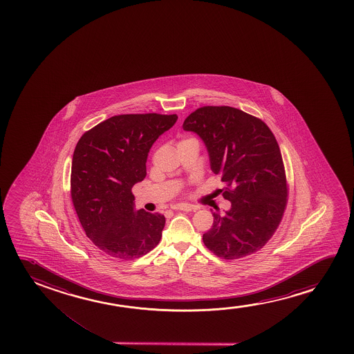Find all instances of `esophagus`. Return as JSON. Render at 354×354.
I'll list each match as a JSON object with an SVG mask.
<instances>
[{
	"label": "esophagus",
	"mask_w": 354,
	"mask_h": 354,
	"mask_svg": "<svg viewBox=\"0 0 354 354\" xmlns=\"http://www.w3.org/2000/svg\"><path fill=\"white\" fill-rule=\"evenodd\" d=\"M171 209H174V210H183V212H194V210H197L198 207H196V205H191V204H174Z\"/></svg>",
	"instance_id": "34e87169"
}]
</instances>
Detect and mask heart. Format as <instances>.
I'll return each mask as SVG.
<instances>
[{
  "label": "heart",
  "instance_id": "b5f03b06",
  "mask_svg": "<svg viewBox=\"0 0 354 354\" xmlns=\"http://www.w3.org/2000/svg\"><path fill=\"white\" fill-rule=\"evenodd\" d=\"M184 144H197V145H198V142H197V140H196L194 138H185V139H181L178 145H184Z\"/></svg>",
  "mask_w": 354,
  "mask_h": 354
}]
</instances>
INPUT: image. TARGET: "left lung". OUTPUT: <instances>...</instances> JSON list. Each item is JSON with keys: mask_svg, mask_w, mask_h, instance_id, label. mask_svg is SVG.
<instances>
[{"mask_svg": "<svg viewBox=\"0 0 354 354\" xmlns=\"http://www.w3.org/2000/svg\"><path fill=\"white\" fill-rule=\"evenodd\" d=\"M183 128L202 138L212 170L226 185L223 197L231 202L223 216L213 213L204 245L225 260L260 250L276 232L288 203L284 163L271 129L231 106L199 107Z\"/></svg>", "mask_w": 354, "mask_h": 354, "instance_id": "1", "label": "left lung"}]
</instances>
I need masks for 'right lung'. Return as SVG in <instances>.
I'll use <instances>...</instances> for the list:
<instances>
[{
  "label": "right lung",
  "mask_w": 354,
  "mask_h": 354,
  "mask_svg": "<svg viewBox=\"0 0 354 354\" xmlns=\"http://www.w3.org/2000/svg\"><path fill=\"white\" fill-rule=\"evenodd\" d=\"M176 115H118L86 131L75 147L71 199L87 237L107 255L144 257L160 243L165 215L134 212L131 187L146 176V160Z\"/></svg>",
  "instance_id": "1"
}]
</instances>
